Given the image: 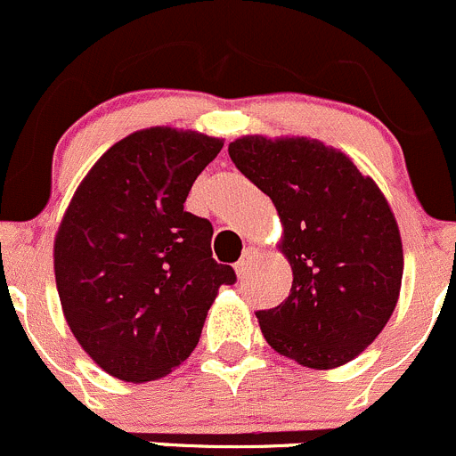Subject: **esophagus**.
Returning a JSON list of instances; mask_svg holds the SVG:
<instances>
[{
	"instance_id": "1",
	"label": "esophagus",
	"mask_w": 456,
	"mask_h": 456,
	"mask_svg": "<svg viewBox=\"0 0 456 456\" xmlns=\"http://www.w3.org/2000/svg\"><path fill=\"white\" fill-rule=\"evenodd\" d=\"M256 256H257V248H256V247H247V248H244V253H242L240 262H238V265H236L238 275L242 277V275H247L248 271H251L253 260H256Z\"/></svg>"
}]
</instances>
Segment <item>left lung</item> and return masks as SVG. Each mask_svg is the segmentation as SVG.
<instances>
[{"label":"left lung","instance_id":"1","mask_svg":"<svg viewBox=\"0 0 456 456\" xmlns=\"http://www.w3.org/2000/svg\"><path fill=\"white\" fill-rule=\"evenodd\" d=\"M238 170L275 203L292 266L290 295L257 310L275 352L341 367L382 332L402 286L400 229L385 194L349 157L305 137L229 143Z\"/></svg>","mask_w":456,"mask_h":456}]
</instances>
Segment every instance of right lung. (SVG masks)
Masks as SVG:
<instances>
[{"label":"right lung","mask_w":456,"mask_h":456,"mask_svg":"<svg viewBox=\"0 0 456 456\" xmlns=\"http://www.w3.org/2000/svg\"><path fill=\"white\" fill-rule=\"evenodd\" d=\"M218 137L155 126L113 143L61 220L54 273L67 325L104 371L166 376L194 352L232 266L212 257L214 227L185 212Z\"/></svg>","instance_id":"obj_1"}]
</instances>
